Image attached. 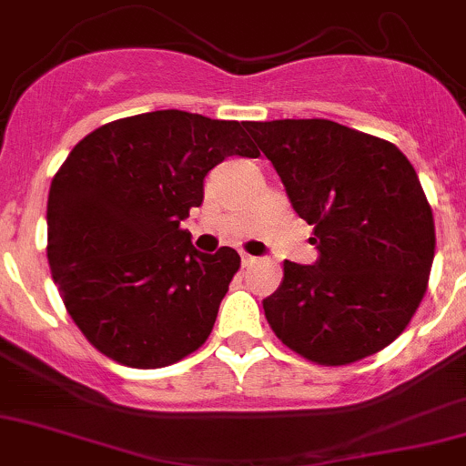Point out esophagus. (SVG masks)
<instances>
[{
	"label": "esophagus",
	"mask_w": 466,
	"mask_h": 466,
	"mask_svg": "<svg viewBox=\"0 0 466 466\" xmlns=\"http://www.w3.org/2000/svg\"><path fill=\"white\" fill-rule=\"evenodd\" d=\"M254 256H249V254H242V265H245V268H249L251 263H254Z\"/></svg>",
	"instance_id": "esophagus-1"
}]
</instances>
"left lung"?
<instances>
[{
  "label": "left lung",
  "mask_w": 466,
  "mask_h": 466,
  "mask_svg": "<svg viewBox=\"0 0 466 466\" xmlns=\"http://www.w3.org/2000/svg\"><path fill=\"white\" fill-rule=\"evenodd\" d=\"M292 208L313 226V265L283 263L265 318L292 352L345 366L410 325L428 290L435 219L410 159L327 118L249 121Z\"/></svg>",
  "instance_id": "1"
}]
</instances>
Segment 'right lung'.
<instances>
[{
  "instance_id": "obj_1",
  "label": "right lung",
  "mask_w": 466,
  "mask_h": 466,
  "mask_svg": "<svg viewBox=\"0 0 466 466\" xmlns=\"http://www.w3.org/2000/svg\"><path fill=\"white\" fill-rule=\"evenodd\" d=\"M247 123L162 109L84 137L52 178L47 260L88 343L130 369L201 348L240 256L194 249L180 228L228 155L258 157Z\"/></svg>"
}]
</instances>
